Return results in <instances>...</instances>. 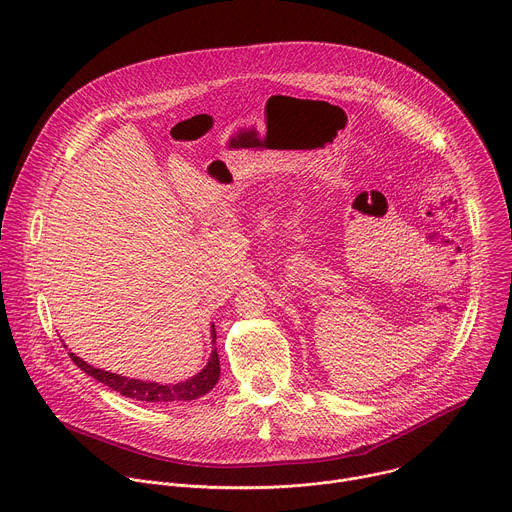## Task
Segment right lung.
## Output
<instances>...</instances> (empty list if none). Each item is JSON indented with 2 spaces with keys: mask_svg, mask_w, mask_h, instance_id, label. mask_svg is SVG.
Returning a JSON list of instances; mask_svg holds the SVG:
<instances>
[{
  "mask_svg": "<svg viewBox=\"0 0 512 512\" xmlns=\"http://www.w3.org/2000/svg\"><path fill=\"white\" fill-rule=\"evenodd\" d=\"M214 342H216V332H214V326H212V346H214ZM70 358L89 377H93L99 383L107 385L109 389L121 393L123 397H129V399H135V401H145V403H172V401L178 403V401L198 399V397L206 395L218 383V377H221V364H218L216 348H212L208 364L196 377H192L184 383H178V385H160V383L127 379V377H121V375H115V373L95 369V367H91V364H87L85 360H81L79 356H75L72 352H70Z\"/></svg>",
  "mask_w": 512,
  "mask_h": 512,
  "instance_id": "add662e5",
  "label": "right lung"
}]
</instances>
